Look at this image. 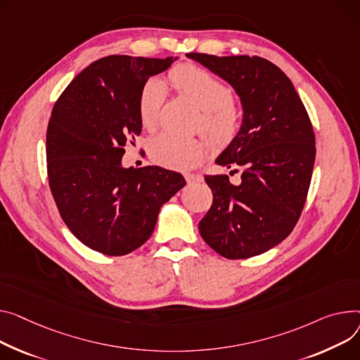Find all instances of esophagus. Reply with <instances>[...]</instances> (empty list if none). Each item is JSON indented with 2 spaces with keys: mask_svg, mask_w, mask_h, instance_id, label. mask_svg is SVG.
<instances>
[{
  "mask_svg": "<svg viewBox=\"0 0 360 360\" xmlns=\"http://www.w3.org/2000/svg\"><path fill=\"white\" fill-rule=\"evenodd\" d=\"M185 179L188 184H195V182H200L202 176L200 174H185Z\"/></svg>",
  "mask_w": 360,
  "mask_h": 360,
  "instance_id": "obj_1",
  "label": "esophagus"
}]
</instances>
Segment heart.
I'll use <instances>...</instances> for the list:
<instances>
[{
  "label": "heart",
  "instance_id": "b5f03b06",
  "mask_svg": "<svg viewBox=\"0 0 360 360\" xmlns=\"http://www.w3.org/2000/svg\"><path fill=\"white\" fill-rule=\"evenodd\" d=\"M169 79L179 92L202 108L198 129H202L215 148H229L240 136L243 114L233 104L234 94L230 86L194 63L172 68ZM166 95V86L158 78H150L141 86L137 108L143 127L148 130L158 127ZM207 149V141L201 137H181L165 131L152 139L149 155L159 166L188 171L204 160Z\"/></svg>",
  "mask_w": 360,
  "mask_h": 360
}]
</instances>
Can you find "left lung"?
<instances>
[{
	"mask_svg": "<svg viewBox=\"0 0 360 360\" xmlns=\"http://www.w3.org/2000/svg\"><path fill=\"white\" fill-rule=\"evenodd\" d=\"M186 56L226 79L245 112L240 136L215 160L240 167L242 181L204 176L214 198L200 233L227 259L260 255L288 237L300 220L316 160L313 124L291 79L272 62L246 55Z\"/></svg>",
	"mask_w": 360,
	"mask_h": 360,
	"instance_id": "left-lung-1",
	"label": "left lung"
}]
</instances>
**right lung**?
<instances>
[{
  "instance_id": "add662e5",
  "label": "right lung",
  "mask_w": 360,
  "mask_h": 360,
  "mask_svg": "<svg viewBox=\"0 0 360 360\" xmlns=\"http://www.w3.org/2000/svg\"><path fill=\"white\" fill-rule=\"evenodd\" d=\"M175 59H98L53 105L46 133L49 186L68 229L95 252L123 256L140 248L152 236L162 204L186 184L159 166L122 165L124 148L141 133V86Z\"/></svg>"
}]
</instances>
